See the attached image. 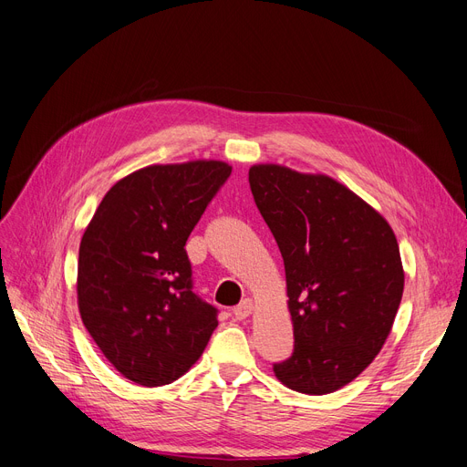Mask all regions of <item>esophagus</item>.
<instances>
[{
    "label": "esophagus",
    "mask_w": 467,
    "mask_h": 467,
    "mask_svg": "<svg viewBox=\"0 0 467 467\" xmlns=\"http://www.w3.org/2000/svg\"><path fill=\"white\" fill-rule=\"evenodd\" d=\"M251 312H253V300L245 298L239 306L234 307L232 314H234V317H235L237 321H243V319H247V317L251 316Z\"/></svg>",
    "instance_id": "1"
}]
</instances>
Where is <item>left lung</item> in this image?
<instances>
[{"instance_id": "left-lung-1", "label": "left lung", "mask_w": 467, "mask_h": 467, "mask_svg": "<svg viewBox=\"0 0 467 467\" xmlns=\"http://www.w3.org/2000/svg\"><path fill=\"white\" fill-rule=\"evenodd\" d=\"M249 184L283 256L295 328L293 355L274 363V372L300 393L337 391L379 355L401 304L395 234L325 174L254 165Z\"/></svg>"}]
</instances>
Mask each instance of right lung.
I'll use <instances>...</instances> for the list:
<instances>
[{
    "mask_svg": "<svg viewBox=\"0 0 467 467\" xmlns=\"http://www.w3.org/2000/svg\"><path fill=\"white\" fill-rule=\"evenodd\" d=\"M230 174L222 161L144 167L109 188L81 237L83 325L132 382L181 379L218 327V309L193 293L184 245Z\"/></svg>",
    "mask_w": 467,
    "mask_h": 467,
    "instance_id": "1",
    "label": "right lung"
}]
</instances>
